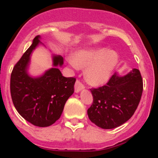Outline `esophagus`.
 I'll use <instances>...</instances> for the list:
<instances>
[{
    "mask_svg": "<svg viewBox=\"0 0 158 158\" xmlns=\"http://www.w3.org/2000/svg\"><path fill=\"white\" fill-rule=\"evenodd\" d=\"M84 88H85V86L83 85V83L80 81H78V80H77L75 84V92L79 93L81 90L84 89Z\"/></svg>",
    "mask_w": 158,
    "mask_h": 158,
    "instance_id": "esophagus-1",
    "label": "esophagus"
}]
</instances>
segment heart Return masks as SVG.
Masks as SVG:
<instances>
[{"instance_id":"obj_1","label":"heart","mask_w":158,"mask_h":158,"mask_svg":"<svg viewBox=\"0 0 158 158\" xmlns=\"http://www.w3.org/2000/svg\"><path fill=\"white\" fill-rule=\"evenodd\" d=\"M117 52L106 48L81 49L75 52L70 63L85 68V78L92 85H101L109 81L118 62Z\"/></svg>"}]
</instances>
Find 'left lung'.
Returning a JSON list of instances; mask_svg holds the SVG:
<instances>
[{
  "mask_svg": "<svg viewBox=\"0 0 158 158\" xmlns=\"http://www.w3.org/2000/svg\"><path fill=\"white\" fill-rule=\"evenodd\" d=\"M94 97L88 109L89 119L96 126L110 129L127 122L137 109L143 90V82L138 69L127 75H112L106 85L90 89Z\"/></svg>",
  "mask_w": 158,
  "mask_h": 158,
  "instance_id": "left-lung-1",
  "label": "left lung"
}]
</instances>
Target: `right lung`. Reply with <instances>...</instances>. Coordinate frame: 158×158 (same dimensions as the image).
Segmentation results:
<instances>
[{"instance_id": "1", "label": "right lung", "mask_w": 158, "mask_h": 158, "mask_svg": "<svg viewBox=\"0 0 158 158\" xmlns=\"http://www.w3.org/2000/svg\"><path fill=\"white\" fill-rule=\"evenodd\" d=\"M40 42V36L34 39L29 48L15 64L10 75V89L14 105L19 114L34 126L46 127L58 120L64 104L74 92L75 77L62 76L57 67L63 64V58L53 55L54 68L37 77L29 75L31 54Z\"/></svg>"}]
</instances>
